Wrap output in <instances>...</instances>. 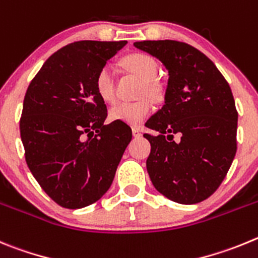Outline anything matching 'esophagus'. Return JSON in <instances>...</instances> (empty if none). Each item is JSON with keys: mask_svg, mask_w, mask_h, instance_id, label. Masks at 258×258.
Wrapping results in <instances>:
<instances>
[{"mask_svg": "<svg viewBox=\"0 0 258 258\" xmlns=\"http://www.w3.org/2000/svg\"><path fill=\"white\" fill-rule=\"evenodd\" d=\"M132 135H134L135 138H140L143 134H141L140 128H138V127H134V128H132Z\"/></svg>", "mask_w": 258, "mask_h": 258, "instance_id": "1", "label": "esophagus"}]
</instances>
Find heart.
Instances as JSON below:
<instances>
[{
  "instance_id": "obj_1",
  "label": "heart",
  "mask_w": 258,
  "mask_h": 258,
  "mask_svg": "<svg viewBox=\"0 0 258 258\" xmlns=\"http://www.w3.org/2000/svg\"><path fill=\"white\" fill-rule=\"evenodd\" d=\"M123 64L130 72L143 80L140 96L157 97L158 86L154 82L158 74V64L150 55L132 54L124 57ZM95 89L97 95L106 103L115 100L114 68L112 64H104L95 77ZM153 104L149 99H140L138 101H122L115 104L109 110V118L114 122H123L131 126H139L150 114Z\"/></svg>"
}]
</instances>
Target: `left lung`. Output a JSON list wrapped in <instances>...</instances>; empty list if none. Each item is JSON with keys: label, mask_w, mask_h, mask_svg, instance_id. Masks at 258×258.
<instances>
[{"label": "left lung", "mask_w": 258, "mask_h": 258, "mask_svg": "<svg viewBox=\"0 0 258 258\" xmlns=\"http://www.w3.org/2000/svg\"><path fill=\"white\" fill-rule=\"evenodd\" d=\"M134 46L168 71L164 105L145 123L152 145L146 169L166 198L196 204L212 196L236 153L238 112L230 86L203 52L178 41H143ZM179 135L178 142L173 135Z\"/></svg>", "instance_id": "1"}]
</instances>
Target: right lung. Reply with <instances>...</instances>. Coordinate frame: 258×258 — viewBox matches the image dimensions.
I'll list each match as a JSON object with an SVG mask.
<instances>
[{
  "label": "right lung",
  "instance_id": "add662e5",
  "mask_svg": "<svg viewBox=\"0 0 258 258\" xmlns=\"http://www.w3.org/2000/svg\"><path fill=\"white\" fill-rule=\"evenodd\" d=\"M127 41H78L51 55L28 87L20 136L32 175L52 201L71 210L108 191L131 128L104 124L106 105L95 89L97 72Z\"/></svg>",
  "mask_w": 258,
  "mask_h": 258
}]
</instances>
